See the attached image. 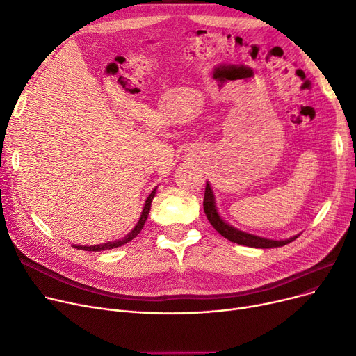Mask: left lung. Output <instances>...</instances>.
<instances>
[{
	"label": "left lung",
	"instance_id": "obj_1",
	"mask_svg": "<svg viewBox=\"0 0 356 356\" xmlns=\"http://www.w3.org/2000/svg\"><path fill=\"white\" fill-rule=\"evenodd\" d=\"M203 207H204V213L209 219V222L211 223V226L215 227V229L225 236L226 239L232 241V243H236L239 245H247V247H254V248H275V247H283L292 241L295 238H298V235L288 238V239H267L263 236H257V235H252L244 231H239L236 227H234L232 225H229L227 222H225L219 211L216 209V203H215V194H213V190L210 187V184H206V191H204V200H203Z\"/></svg>",
	"mask_w": 356,
	"mask_h": 356
}]
</instances>
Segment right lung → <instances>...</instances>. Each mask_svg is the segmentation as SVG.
Returning <instances> with one entry per match:
<instances>
[{"instance_id": "add662e5", "label": "right lung", "mask_w": 356, "mask_h": 356, "mask_svg": "<svg viewBox=\"0 0 356 356\" xmlns=\"http://www.w3.org/2000/svg\"><path fill=\"white\" fill-rule=\"evenodd\" d=\"M154 194H156V188L149 194V197H147V200H146V204H145V207H143V211H141V215H140V219H138V222H137V225L134 226V229H131V232H129L122 239H118V241H112V243H105V244H99V245H73L74 248H77V250H84V251H102V250H112V248H118V247H121V245H124V244H127V243H130L131 239H134L138 234H140V231L143 229V226H145V222L147 220V216H149V211H150V204H152V200H153V197H154Z\"/></svg>"}]
</instances>
